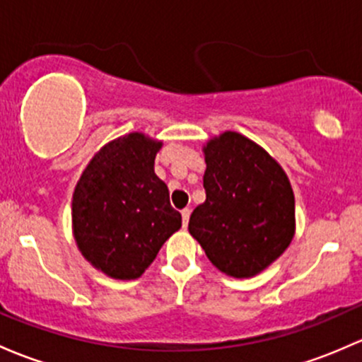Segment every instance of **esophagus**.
Segmentation results:
<instances>
[{"label": "esophagus", "mask_w": 362, "mask_h": 362, "mask_svg": "<svg viewBox=\"0 0 362 362\" xmlns=\"http://www.w3.org/2000/svg\"><path fill=\"white\" fill-rule=\"evenodd\" d=\"M189 216H191V210H189V208L182 210V223H184V227H187Z\"/></svg>", "instance_id": "1"}]
</instances>
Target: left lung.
<instances>
[{
    "instance_id": "left-lung-1",
    "label": "left lung",
    "mask_w": 362,
    "mask_h": 362,
    "mask_svg": "<svg viewBox=\"0 0 362 362\" xmlns=\"http://www.w3.org/2000/svg\"><path fill=\"white\" fill-rule=\"evenodd\" d=\"M206 201L189 232L206 257L232 277L271 265L295 234V196L283 168L241 133L226 132L204 147Z\"/></svg>"
}]
</instances>
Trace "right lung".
Returning <instances> with one entry per match:
<instances>
[{
	"label": "right lung",
	"mask_w": 362,
	"mask_h": 362,
	"mask_svg": "<svg viewBox=\"0 0 362 362\" xmlns=\"http://www.w3.org/2000/svg\"><path fill=\"white\" fill-rule=\"evenodd\" d=\"M161 142L128 133L95 154L72 196V229L83 257L114 279H136L182 227L154 173Z\"/></svg>",
	"instance_id": "obj_1"
}]
</instances>
